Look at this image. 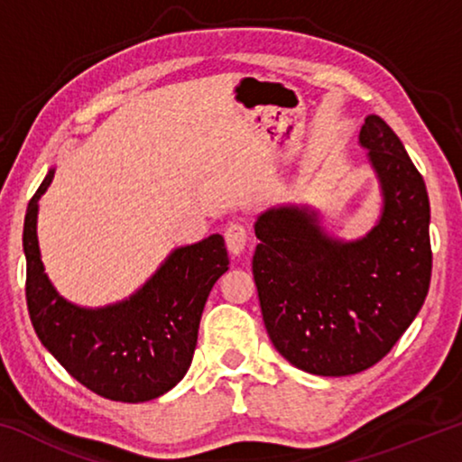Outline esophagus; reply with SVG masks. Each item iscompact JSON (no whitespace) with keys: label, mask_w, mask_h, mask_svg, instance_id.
Instances as JSON below:
<instances>
[{"label":"esophagus","mask_w":462,"mask_h":462,"mask_svg":"<svg viewBox=\"0 0 462 462\" xmlns=\"http://www.w3.org/2000/svg\"><path fill=\"white\" fill-rule=\"evenodd\" d=\"M224 238H226V246H228L230 254H240L248 242L246 226L240 222H230L224 230Z\"/></svg>","instance_id":"obj_1"}]
</instances>
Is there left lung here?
I'll return each instance as SVG.
<instances>
[{
	"mask_svg": "<svg viewBox=\"0 0 462 462\" xmlns=\"http://www.w3.org/2000/svg\"><path fill=\"white\" fill-rule=\"evenodd\" d=\"M383 195L381 217L358 240H338L308 208H273L254 222L253 275L271 342L297 369L344 377L369 369L408 330L430 287V201L402 140L366 116Z\"/></svg>",
	"mask_w": 462,
	"mask_h": 462,
	"instance_id": "8db88e82",
	"label": "left lung"
}]
</instances>
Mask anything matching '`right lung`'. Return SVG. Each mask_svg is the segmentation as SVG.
Segmentation results:
<instances>
[{"instance_id": "right-lung-1", "label": "right lung", "mask_w": 462, "mask_h": 462, "mask_svg": "<svg viewBox=\"0 0 462 462\" xmlns=\"http://www.w3.org/2000/svg\"><path fill=\"white\" fill-rule=\"evenodd\" d=\"M54 171L30 199L24 220L26 301L44 348L67 373L106 400L140 403L167 393L193 358L203 306L228 271L220 234L175 248L128 300L88 310L67 301L46 277L36 236L38 199Z\"/></svg>"}]
</instances>
